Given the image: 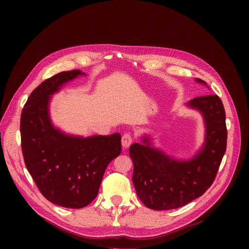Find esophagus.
Returning <instances> with one entry per match:
<instances>
[{"mask_svg": "<svg viewBox=\"0 0 249 249\" xmlns=\"http://www.w3.org/2000/svg\"><path fill=\"white\" fill-rule=\"evenodd\" d=\"M133 141V136L130 132H126L122 136V145L123 147H129L131 145V143Z\"/></svg>", "mask_w": 249, "mask_h": 249, "instance_id": "1", "label": "esophagus"}]
</instances>
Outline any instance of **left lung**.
Wrapping results in <instances>:
<instances>
[{"label": "left lung", "mask_w": 249, "mask_h": 249, "mask_svg": "<svg viewBox=\"0 0 249 249\" xmlns=\"http://www.w3.org/2000/svg\"><path fill=\"white\" fill-rule=\"evenodd\" d=\"M188 105L202 113L206 125L205 144L193 160H175L152 148L147 137L142 139L144 144L130 146L133 185L140 201L152 210H172L201 197L212 186L226 151V114L221 99L205 95Z\"/></svg>", "instance_id": "obj_1"}]
</instances>
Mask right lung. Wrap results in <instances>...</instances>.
<instances>
[{"label":"right lung","mask_w":249,"mask_h":249,"mask_svg":"<svg viewBox=\"0 0 249 249\" xmlns=\"http://www.w3.org/2000/svg\"><path fill=\"white\" fill-rule=\"evenodd\" d=\"M80 70L61 71L43 81L30 94L21 113L24 162L43 197L55 205L80 209L97 197L108 164L121 153V135L73 137L52 126L50 95L73 80Z\"/></svg>","instance_id":"1"}]
</instances>
